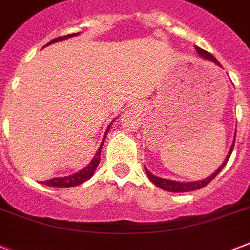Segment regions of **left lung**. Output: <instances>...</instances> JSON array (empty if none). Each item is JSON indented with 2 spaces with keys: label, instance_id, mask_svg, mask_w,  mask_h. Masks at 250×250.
Returning <instances> with one entry per match:
<instances>
[{
  "label": "left lung",
  "instance_id": "left-lung-1",
  "mask_svg": "<svg viewBox=\"0 0 250 250\" xmlns=\"http://www.w3.org/2000/svg\"><path fill=\"white\" fill-rule=\"evenodd\" d=\"M194 49H196V52H197L201 57H204V58H206V60L211 61V62H214V63L218 64V66H221V63L218 62L217 58H215L214 56H211L209 52H206V50H204V49H201V48H198V46H194ZM235 137H236V135H235ZM233 145H235V140H233L232 146H231V149H229V156L226 157L225 162L222 164V166L219 167V168H218V170L215 171L213 175H210L209 178L204 179V180H200V182H190V183L174 182V180H167V179L158 178V176L153 175L152 172L146 170V168H145V171H146V175H148V178L150 179V182H152L153 184H156L158 188H161V189H164V190H167V192H190V190L200 189V188H204L205 186H208V184H209V183L211 182V180H213V179L215 178L218 174H219V172H221L222 168L226 166V164H227V161H229V156H231V153H232Z\"/></svg>",
  "mask_w": 250,
  "mask_h": 250
}]
</instances>
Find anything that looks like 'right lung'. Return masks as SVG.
I'll list each match as a JSON object with an SVG mask.
<instances>
[{
    "label": "right lung",
    "instance_id": "1",
    "mask_svg": "<svg viewBox=\"0 0 250 250\" xmlns=\"http://www.w3.org/2000/svg\"><path fill=\"white\" fill-rule=\"evenodd\" d=\"M75 35H78V33H72V35H67V36L57 37V39H53L52 41H49L46 45L52 44V42H56V41L64 40V39L75 36ZM46 45H45V46H46ZM109 128L106 129V133L109 132ZM106 133H105V136H104V140H102L101 143V146H100V149H98V152L96 153V156H94V158L92 160V162H90L88 166L84 167L83 170H80L79 172H76V174L74 175L64 176V178H54V179H50V180H45V182H42V184L49 187H56V188H70V187L79 186V184H82V183L86 182V180L93 175L94 170L97 168L98 164H100V156H101V149H102V145H104V141H105Z\"/></svg>",
    "mask_w": 250,
    "mask_h": 250
}]
</instances>
